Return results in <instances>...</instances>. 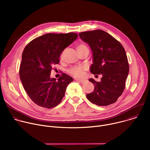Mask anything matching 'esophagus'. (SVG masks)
<instances>
[{
	"label": "esophagus",
	"instance_id": "esophagus-1",
	"mask_svg": "<svg viewBox=\"0 0 150 150\" xmlns=\"http://www.w3.org/2000/svg\"><path fill=\"white\" fill-rule=\"evenodd\" d=\"M75 80L76 81H78L79 82H82V83H84L87 81L86 79H75Z\"/></svg>",
	"mask_w": 150,
	"mask_h": 150
}]
</instances>
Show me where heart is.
<instances>
[{
    "label": "heart",
    "mask_w": 150,
    "mask_h": 150,
    "mask_svg": "<svg viewBox=\"0 0 150 150\" xmlns=\"http://www.w3.org/2000/svg\"><path fill=\"white\" fill-rule=\"evenodd\" d=\"M77 50L79 53L85 50H89V49L87 45H85V43H80L77 46ZM63 52H62L60 54L61 58L63 57ZM85 69V68L83 66H74L71 67L69 69L68 72L71 75H72V76L76 78H82L83 76Z\"/></svg>",
    "instance_id": "b5f03b06"
}]
</instances>
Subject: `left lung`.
<instances>
[{"label": "left lung", "mask_w": 150, "mask_h": 150, "mask_svg": "<svg viewBox=\"0 0 150 150\" xmlns=\"http://www.w3.org/2000/svg\"><path fill=\"white\" fill-rule=\"evenodd\" d=\"M79 35L93 52V63L90 72L103 75L100 82L89 79L95 88L93 92L87 94V98L99 106L115 103L125 90L129 69L124 47L119 41L103 30L81 32Z\"/></svg>", "instance_id": "left-lung-1"}]
</instances>
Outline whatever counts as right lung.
<instances>
[{
  "instance_id": "right-lung-1",
  "label": "right lung",
  "mask_w": 150,
  "mask_h": 150,
  "mask_svg": "<svg viewBox=\"0 0 150 150\" xmlns=\"http://www.w3.org/2000/svg\"><path fill=\"white\" fill-rule=\"evenodd\" d=\"M77 37L75 33H48L34 38L24 49L19 77L27 94L38 105L52 109L65 96L73 78L62 74L56 81L50 76L53 65L60 62L61 53Z\"/></svg>"
}]
</instances>
